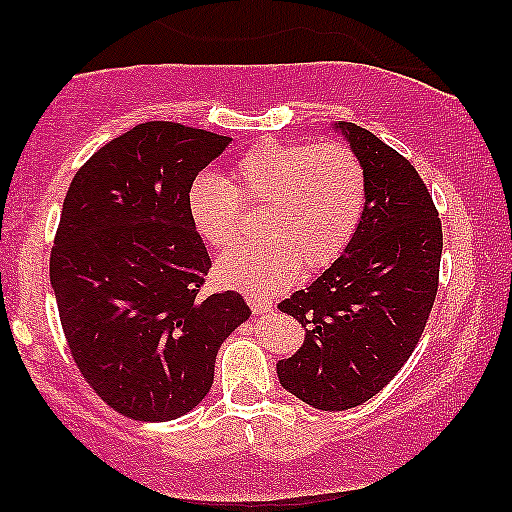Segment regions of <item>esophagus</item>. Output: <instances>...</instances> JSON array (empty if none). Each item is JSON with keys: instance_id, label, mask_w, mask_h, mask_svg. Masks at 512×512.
Returning <instances> with one entry per match:
<instances>
[{"instance_id": "obj_1", "label": "esophagus", "mask_w": 512, "mask_h": 512, "mask_svg": "<svg viewBox=\"0 0 512 512\" xmlns=\"http://www.w3.org/2000/svg\"><path fill=\"white\" fill-rule=\"evenodd\" d=\"M249 305H251V310H254V315H268L272 310L270 298L254 296V294H249Z\"/></svg>"}]
</instances>
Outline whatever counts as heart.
Here are the masks:
<instances>
[{"mask_svg":"<svg viewBox=\"0 0 512 512\" xmlns=\"http://www.w3.org/2000/svg\"><path fill=\"white\" fill-rule=\"evenodd\" d=\"M244 204H263L256 244L221 256L216 275L249 294H275L305 270L334 263L360 225L367 176L343 143L268 141L237 159L225 178L202 171L188 185V216L204 242L230 247Z\"/></svg>","mask_w":512,"mask_h":512,"instance_id":"heart-1","label":"heart"}]
</instances>
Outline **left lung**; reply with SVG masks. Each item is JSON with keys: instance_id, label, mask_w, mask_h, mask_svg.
I'll use <instances>...</instances> for the list:
<instances>
[{"instance_id": "left-lung-1", "label": "left lung", "mask_w": 512, "mask_h": 512, "mask_svg": "<svg viewBox=\"0 0 512 512\" xmlns=\"http://www.w3.org/2000/svg\"><path fill=\"white\" fill-rule=\"evenodd\" d=\"M367 202L353 240L308 289L280 303L305 327L280 383L310 407L353 409L381 393L418 345L440 284L442 221L414 164L353 122Z\"/></svg>"}]
</instances>
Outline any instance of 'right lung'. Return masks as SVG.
<instances>
[{
    "label": "right lung",
    "instance_id": "obj_1",
    "mask_svg": "<svg viewBox=\"0 0 512 512\" xmlns=\"http://www.w3.org/2000/svg\"><path fill=\"white\" fill-rule=\"evenodd\" d=\"M228 143L138 124L86 159L63 199L49 275L65 341L96 395L134 421L195 409L218 348L251 315L237 291L199 294L211 258L185 204Z\"/></svg>",
    "mask_w": 512,
    "mask_h": 512
}]
</instances>
